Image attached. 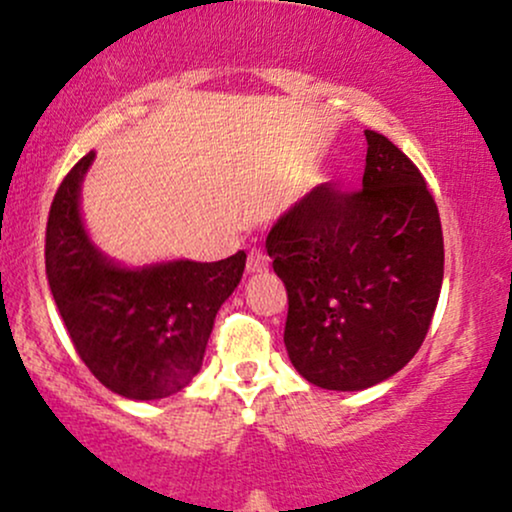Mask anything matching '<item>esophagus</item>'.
Listing matches in <instances>:
<instances>
[{
    "label": "esophagus",
    "instance_id": "obj_1",
    "mask_svg": "<svg viewBox=\"0 0 512 512\" xmlns=\"http://www.w3.org/2000/svg\"><path fill=\"white\" fill-rule=\"evenodd\" d=\"M267 267H269L267 255H264L262 250H250V255H248V272L250 274H262V272H267Z\"/></svg>",
    "mask_w": 512,
    "mask_h": 512
}]
</instances>
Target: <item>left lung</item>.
<instances>
[{
  "instance_id": "1",
  "label": "left lung",
  "mask_w": 512,
  "mask_h": 512,
  "mask_svg": "<svg viewBox=\"0 0 512 512\" xmlns=\"http://www.w3.org/2000/svg\"><path fill=\"white\" fill-rule=\"evenodd\" d=\"M363 190L317 185L279 216L267 252L289 296L293 368L325 390H366L424 344L443 286V228L424 175L366 129Z\"/></svg>"
}]
</instances>
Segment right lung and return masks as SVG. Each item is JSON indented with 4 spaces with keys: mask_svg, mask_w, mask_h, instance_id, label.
<instances>
[{
    "mask_svg": "<svg viewBox=\"0 0 512 512\" xmlns=\"http://www.w3.org/2000/svg\"><path fill=\"white\" fill-rule=\"evenodd\" d=\"M93 151L69 170L52 199L45 272L76 354L115 395L161 399L202 368L219 308L236 291L245 252L219 262L173 260L127 269L88 238L79 211Z\"/></svg>",
    "mask_w": 512,
    "mask_h": 512,
    "instance_id": "1",
    "label": "right lung"
}]
</instances>
